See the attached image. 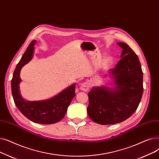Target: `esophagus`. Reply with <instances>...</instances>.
<instances>
[{
    "label": "esophagus",
    "instance_id": "34e87169",
    "mask_svg": "<svg viewBox=\"0 0 159 159\" xmlns=\"http://www.w3.org/2000/svg\"><path fill=\"white\" fill-rule=\"evenodd\" d=\"M89 88H90V84H89V83L87 81L81 84L80 85V90H83V91H87V90L89 89Z\"/></svg>",
    "mask_w": 159,
    "mask_h": 159
}]
</instances>
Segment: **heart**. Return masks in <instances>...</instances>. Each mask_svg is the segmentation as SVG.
Masks as SVG:
<instances>
[{
  "instance_id": "b5f03b06",
  "label": "heart",
  "mask_w": 159,
  "mask_h": 159,
  "mask_svg": "<svg viewBox=\"0 0 159 159\" xmlns=\"http://www.w3.org/2000/svg\"><path fill=\"white\" fill-rule=\"evenodd\" d=\"M111 63H112V59L111 57L105 58L103 61V65L104 66H109L111 65Z\"/></svg>"
}]
</instances>
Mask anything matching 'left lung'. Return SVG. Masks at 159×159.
<instances>
[{"mask_svg": "<svg viewBox=\"0 0 159 159\" xmlns=\"http://www.w3.org/2000/svg\"><path fill=\"white\" fill-rule=\"evenodd\" d=\"M121 59L108 74L113 87H93L89 93L88 115L102 125L115 124L129 118L139 107L143 94V73L137 55L124 43Z\"/></svg>", "mask_w": 159, "mask_h": 159, "instance_id": "8db88e82", "label": "left lung"}]
</instances>
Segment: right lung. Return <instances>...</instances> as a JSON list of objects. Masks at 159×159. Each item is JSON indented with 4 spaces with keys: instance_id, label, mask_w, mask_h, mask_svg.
<instances>
[{
    "instance_id": "obj_1",
    "label": "right lung",
    "mask_w": 159,
    "mask_h": 159,
    "mask_svg": "<svg viewBox=\"0 0 159 159\" xmlns=\"http://www.w3.org/2000/svg\"><path fill=\"white\" fill-rule=\"evenodd\" d=\"M35 43L36 40H34L29 44L13 72L11 80L13 100L22 114L33 122L41 124H55L64 118L68 107L75 96V84L47 100L30 102L22 98L19 89L22 81L20 72L22 68L33 58Z\"/></svg>"
}]
</instances>
